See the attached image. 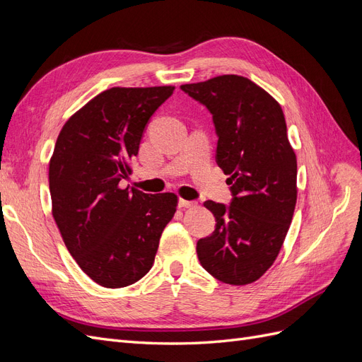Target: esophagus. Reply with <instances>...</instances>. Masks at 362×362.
<instances>
[{"label": "esophagus", "instance_id": "esophagus-1", "mask_svg": "<svg viewBox=\"0 0 362 362\" xmlns=\"http://www.w3.org/2000/svg\"><path fill=\"white\" fill-rule=\"evenodd\" d=\"M194 205H196L194 201H187V199H180V201H178V206H180V208H192V206H194Z\"/></svg>", "mask_w": 362, "mask_h": 362}]
</instances>
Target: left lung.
I'll list each match as a JSON object with an SVG mask.
<instances>
[{
    "label": "left lung",
    "instance_id": "1",
    "mask_svg": "<svg viewBox=\"0 0 362 362\" xmlns=\"http://www.w3.org/2000/svg\"><path fill=\"white\" fill-rule=\"evenodd\" d=\"M181 90L211 113L216 163L231 177L229 205L204 204L216 226L199 240L196 252L216 279L246 286L276 259L298 198V163L286 119L281 105L245 76L221 75L184 84Z\"/></svg>",
    "mask_w": 362,
    "mask_h": 362
}]
</instances>
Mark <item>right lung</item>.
Listing matches in <instances>:
<instances>
[{
	"label": "right lung",
	"mask_w": 362,
	"mask_h": 362,
	"mask_svg": "<svg viewBox=\"0 0 362 362\" xmlns=\"http://www.w3.org/2000/svg\"><path fill=\"white\" fill-rule=\"evenodd\" d=\"M175 87H113L64 127L49 161L52 216L87 276L107 288L131 286L154 264L173 193L122 189L149 120Z\"/></svg>",
	"instance_id": "obj_1"
}]
</instances>
